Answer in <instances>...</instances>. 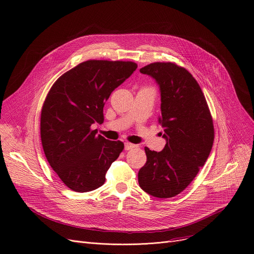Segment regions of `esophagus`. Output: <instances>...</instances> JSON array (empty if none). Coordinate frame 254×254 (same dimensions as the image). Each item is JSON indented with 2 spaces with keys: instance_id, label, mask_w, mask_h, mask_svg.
<instances>
[{
  "instance_id": "esophagus-1",
  "label": "esophagus",
  "mask_w": 254,
  "mask_h": 254,
  "mask_svg": "<svg viewBox=\"0 0 254 254\" xmlns=\"http://www.w3.org/2000/svg\"><path fill=\"white\" fill-rule=\"evenodd\" d=\"M135 147H136V145H135V144H132V143H130V142H126V143H125V149H126V150H130V149L135 148Z\"/></svg>"
}]
</instances>
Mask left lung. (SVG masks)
I'll use <instances>...</instances> for the list:
<instances>
[{"label": "left lung", "instance_id": "obj_1", "mask_svg": "<svg viewBox=\"0 0 254 254\" xmlns=\"http://www.w3.org/2000/svg\"><path fill=\"white\" fill-rule=\"evenodd\" d=\"M139 71L152 76L159 86L158 122L166 143L158 152L144 147L146 162L138 172V184L154 197H173L190 186L210 153L212 117L198 82L187 68L156 62Z\"/></svg>", "mask_w": 254, "mask_h": 254}]
</instances>
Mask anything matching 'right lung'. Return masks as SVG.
<instances>
[{
	"label": "right lung",
	"instance_id": "obj_1",
	"mask_svg": "<svg viewBox=\"0 0 254 254\" xmlns=\"http://www.w3.org/2000/svg\"><path fill=\"white\" fill-rule=\"evenodd\" d=\"M133 62L89 60L62 74L52 86L41 112L45 155L71 190L88 192L102 187L125 144L97 134L111 94L136 69Z\"/></svg>",
	"mask_w": 254,
	"mask_h": 254
}]
</instances>
